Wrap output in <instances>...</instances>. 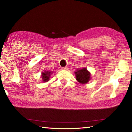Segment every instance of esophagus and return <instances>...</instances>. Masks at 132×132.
<instances>
[{
	"mask_svg": "<svg viewBox=\"0 0 132 132\" xmlns=\"http://www.w3.org/2000/svg\"><path fill=\"white\" fill-rule=\"evenodd\" d=\"M62 70H68V68L67 66H66V67H63V68H62Z\"/></svg>",
	"mask_w": 132,
	"mask_h": 132,
	"instance_id": "1",
	"label": "esophagus"
}]
</instances>
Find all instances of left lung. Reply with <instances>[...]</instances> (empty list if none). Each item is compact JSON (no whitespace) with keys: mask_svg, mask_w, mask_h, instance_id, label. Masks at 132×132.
I'll use <instances>...</instances> for the list:
<instances>
[{"mask_svg":"<svg viewBox=\"0 0 132 132\" xmlns=\"http://www.w3.org/2000/svg\"><path fill=\"white\" fill-rule=\"evenodd\" d=\"M76 80L81 84H86L90 79V72L86 68L77 70L75 72Z\"/></svg>","mask_w":132,"mask_h":132,"instance_id":"obj_1","label":"left lung"}]
</instances>
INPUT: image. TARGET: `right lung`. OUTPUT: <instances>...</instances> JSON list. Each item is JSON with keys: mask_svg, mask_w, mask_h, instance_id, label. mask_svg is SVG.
Segmentation results:
<instances>
[{"mask_svg": "<svg viewBox=\"0 0 132 132\" xmlns=\"http://www.w3.org/2000/svg\"><path fill=\"white\" fill-rule=\"evenodd\" d=\"M51 71H45L42 73V78L43 81H48L50 80V76L51 75Z\"/></svg>", "mask_w": 132, "mask_h": 132, "instance_id": "1", "label": "right lung"}]
</instances>
